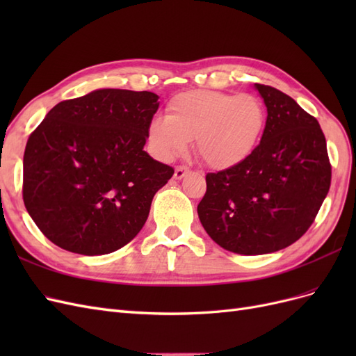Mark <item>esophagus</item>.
I'll use <instances>...</instances> for the list:
<instances>
[{"instance_id": "obj_1", "label": "esophagus", "mask_w": 356, "mask_h": 356, "mask_svg": "<svg viewBox=\"0 0 356 356\" xmlns=\"http://www.w3.org/2000/svg\"><path fill=\"white\" fill-rule=\"evenodd\" d=\"M188 170H190V169L186 168V166H177V168H175V172H174V178H175V179H181L186 174H188Z\"/></svg>"}]
</instances>
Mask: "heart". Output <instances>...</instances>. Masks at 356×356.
I'll return each instance as SVG.
<instances>
[{
    "mask_svg": "<svg viewBox=\"0 0 356 356\" xmlns=\"http://www.w3.org/2000/svg\"><path fill=\"white\" fill-rule=\"evenodd\" d=\"M266 124V110L252 95L215 90L179 93L168 104V117H156L147 131L154 156L170 160L196 139L204 165L225 169L239 165L257 147Z\"/></svg>",
    "mask_w": 356,
    "mask_h": 356,
    "instance_id": "obj_1",
    "label": "heart"
}]
</instances>
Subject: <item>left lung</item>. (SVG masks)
<instances>
[{
	"label": "left lung",
	"mask_w": 356,
	"mask_h": 356,
	"mask_svg": "<svg viewBox=\"0 0 356 356\" xmlns=\"http://www.w3.org/2000/svg\"><path fill=\"white\" fill-rule=\"evenodd\" d=\"M267 106L261 141L239 165L207 175L197 204L203 229L242 255L275 252L303 236L331 184L324 132L314 115L272 86L255 84Z\"/></svg>",
	"instance_id": "left-lung-1"
}]
</instances>
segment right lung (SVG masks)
Returning <instances> with one entry per match:
<instances>
[{"instance_id": "1", "label": "right lung", "mask_w": 356, "mask_h": 356, "mask_svg": "<svg viewBox=\"0 0 356 356\" xmlns=\"http://www.w3.org/2000/svg\"><path fill=\"white\" fill-rule=\"evenodd\" d=\"M153 92L101 89L59 102L28 138L24 203L46 238L81 255L110 254L145 224L174 168L144 152Z\"/></svg>"}]
</instances>
